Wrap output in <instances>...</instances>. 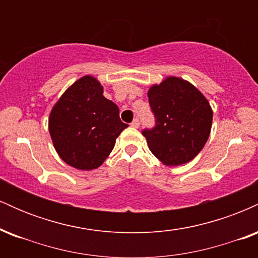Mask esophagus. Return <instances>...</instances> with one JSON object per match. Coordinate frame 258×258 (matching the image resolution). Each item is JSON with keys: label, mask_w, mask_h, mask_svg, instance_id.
<instances>
[{"label": "esophagus", "mask_w": 258, "mask_h": 258, "mask_svg": "<svg viewBox=\"0 0 258 258\" xmlns=\"http://www.w3.org/2000/svg\"><path fill=\"white\" fill-rule=\"evenodd\" d=\"M131 126L135 127V128H138V127H139V119H138V117H136V119L132 121Z\"/></svg>", "instance_id": "esophagus-1"}]
</instances>
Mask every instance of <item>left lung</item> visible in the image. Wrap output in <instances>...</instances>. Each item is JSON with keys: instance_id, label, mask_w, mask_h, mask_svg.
Returning a JSON list of instances; mask_svg holds the SVG:
<instances>
[{"instance_id": "8db88e82", "label": "left lung", "mask_w": 258, "mask_h": 258, "mask_svg": "<svg viewBox=\"0 0 258 258\" xmlns=\"http://www.w3.org/2000/svg\"><path fill=\"white\" fill-rule=\"evenodd\" d=\"M148 98L155 126L142 133L150 152L167 166L193 160L211 131L212 110L207 99L193 85L178 78L154 85Z\"/></svg>"}]
</instances>
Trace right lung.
Here are the masks:
<instances>
[{
  "label": "right lung",
  "mask_w": 258,
  "mask_h": 258,
  "mask_svg": "<svg viewBox=\"0 0 258 258\" xmlns=\"http://www.w3.org/2000/svg\"><path fill=\"white\" fill-rule=\"evenodd\" d=\"M48 126L61 160L79 170H93L108 158L128 125L120 120L117 105L103 96L102 85L84 76L53 106Z\"/></svg>",
  "instance_id": "1"
}]
</instances>
